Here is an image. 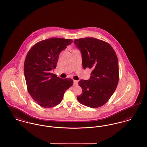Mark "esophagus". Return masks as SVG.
Wrapping results in <instances>:
<instances>
[{
    "instance_id": "1",
    "label": "esophagus",
    "mask_w": 147,
    "mask_h": 147,
    "mask_svg": "<svg viewBox=\"0 0 147 147\" xmlns=\"http://www.w3.org/2000/svg\"><path fill=\"white\" fill-rule=\"evenodd\" d=\"M78 84V82L77 80H73V84H74V86H77Z\"/></svg>"
}]
</instances>
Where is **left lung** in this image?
<instances>
[{
    "instance_id": "obj_1",
    "label": "left lung",
    "mask_w": 147,
    "mask_h": 147,
    "mask_svg": "<svg viewBox=\"0 0 147 147\" xmlns=\"http://www.w3.org/2000/svg\"><path fill=\"white\" fill-rule=\"evenodd\" d=\"M74 44L81 52L83 68L92 70L88 80L78 82L82 93L77 99L88 107H100L110 99L118 83L117 55L109 44L94 38L75 39Z\"/></svg>"
}]
</instances>
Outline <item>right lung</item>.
<instances>
[{
	"mask_svg": "<svg viewBox=\"0 0 147 147\" xmlns=\"http://www.w3.org/2000/svg\"><path fill=\"white\" fill-rule=\"evenodd\" d=\"M72 42L70 39H47L35 44L26 55L24 72L28 91L41 107L59 104L73 84L71 79H61L51 73L57 67L61 52Z\"/></svg>",
	"mask_w": 147,
	"mask_h": 147,
	"instance_id": "right-lung-1",
	"label": "right lung"
}]
</instances>
